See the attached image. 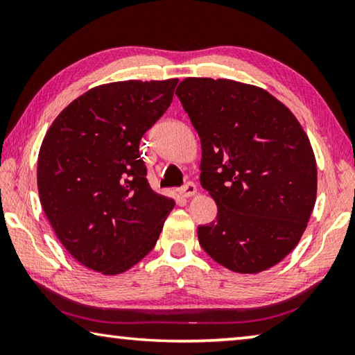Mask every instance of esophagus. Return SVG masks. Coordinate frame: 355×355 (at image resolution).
Here are the masks:
<instances>
[{
    "label": "esophagus",
    "instance_id": "esophagus-1",
    "mask_svg": "<svg viewBox=\"0 0 355 355\" xmlns=\"http://www.w3.org/2000/svg\"><path fill=\"white\" fill-rule=\"evenodd\" d=\"M180 194H182L183 197H192V196H196V194H197V186H196V183L188 182L184 186H182V188H180Z\"/></svg>",
    "mask_w": 355,
    "mask_h": 355
}]
</instances>
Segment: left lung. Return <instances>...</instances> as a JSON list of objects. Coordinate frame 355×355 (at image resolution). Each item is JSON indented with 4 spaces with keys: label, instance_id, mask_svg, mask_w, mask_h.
Masks as SVG:
<instances>
[{
    "label": "left lung",
    "instance_id": "1",
    "mask_svg": "<svg viewBox=\"0 0 355 355\" xmlns=\"http://www.w3.org/2000/svg\"><path fill=\"white\" fill-rule=\"evenodd\" d=\"M202 144L200 183L218 216L199 225L222 266L257 274L296 248L316 200L313 148L297 119L261 87L186 78L177 89Z\"/></svg>",
    "mask_w": 355,
    "mask_h": 355
}]
</instances>
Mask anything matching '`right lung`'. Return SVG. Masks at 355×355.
<instances>
[{
  "instance_id": "obj_1",
  "label": "right lung",
  "mask_w": 355,
  "mask_h": 355,
  "mask_svg": "<svg viewBox=\"0 0 355 355\" xmlns=\"http://www.w3.org/2000/svg\"><path fill=\"white\" fill-rule=\"evenodd\" d=\"M178 80L119 81L71 101L46 131L37 159L42 208L84 266L125 272L155 248L175 205L147 182L144 133L171 106Z\"/></svg>"
}]
</instances>
